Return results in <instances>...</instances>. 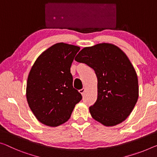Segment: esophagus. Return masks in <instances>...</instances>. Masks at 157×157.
<instances>
[{"instance_id": "1", "label": "esophagus", "mask_w": 157, "mask_h": 157, "mask_svg": "<svg viewBox=\"0 0 157 157\" xmlns=\"http://www.w3.org/2000/svg\"><path fill=\"white\" fill-rule=\"evenodd\" d=\"M79 93H80L82 95H84V91H85V88H82V89H80V90H79Z\"/></svg>"}]
</instances>
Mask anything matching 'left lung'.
I'll return each mask as SVG.
<instances>
[{
    "label": "left lung",
    "mask_w": 157,
    "mask_h": 157,
    "mask_svg": "<svg viewBox=\"0 0 157 157\" xmlns=\"http://www.w3.org/2000/svg\"><path fill=\"white\" fill-rule=\"evenodd\" d=\"M93 68L98 79V97L89 107L92 117L113 126L128 117L138 98L136 72L126 54L117 46L100 43L84 47L75 58Z\"/></svg>",
    "instance_id": "8db88e82"
}]
</instances>
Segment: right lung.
<instances>
[{
	"label": "right lung",
	"instance_id": "obj_1",
	"mask_svg": "<svg viewBox=\"0 0 157 157\" xmlns=\"http://www.w3.org/2000/svg\"><path fill=\"white\" fill-rule=\"evenodd\" d=\"M80 47L63 43L49 47L30 71L26 98L37 119L56 127L66 122L82 95L73 88L71 66Z\"/></svg>",
	"mask_w": 157,
	"mask_h": 157
}]
</instances>
